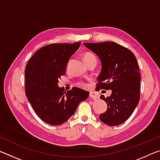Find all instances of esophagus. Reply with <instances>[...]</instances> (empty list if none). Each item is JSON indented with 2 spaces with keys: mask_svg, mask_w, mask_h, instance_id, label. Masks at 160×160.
Returning <instances> with one entry per match:
<instances>
[{
  "mask_svg": "<svg viewBox=\"0 0 160 160\" xmlns=\"http://www.w3.org/2000/svg\"><path fill=\"white\" fill-rule=\"evenodd\" d=\"M90 97L92 99H97V95H96V94L94 92H91L90 93Z\"/></svg>",
  "mask_w": 160,
  "mask_h": 160,
  "instance_id": "1",
  "label": "esophagus"
}]
</instances>
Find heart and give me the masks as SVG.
<instances>
[{"mask_svg": "<svg viewBox=\"0 0 160 160\" xmlns=\"http://www.w3.org/2000/svg\"><path fill=\"white\" fill-rule=\"evenodd\" d=\"M82 57H83L84 61H85L86 64L88 63L89 62H90V61H97L96 56H94V53H91V52H85V53H84ZM79 85H80V86H85V84L82 83V82H80L79 84Z\"/></svg>", "mask_w": 160, "mask_h": 160, "instance_id": "heart-1", "label": "heart"}]
</instances>
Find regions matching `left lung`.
Segmentation results:
<instances>
[{"mask_svg":"<svg viewBox=\"0 0 160 160\" xmlns=\"http://www.w3.org/2000/svg\"><path fill=\"white\" fill-rule=\"evenodd\" d=\"M96 54L102 63L97 88L112 90V94L100 96L107 109L99 119L108 126L123 123L134 112L140 100V74L132 51L115 42L83 43Z\"/></svg>","mask_w":160,"mask_h":160,"instance_id":"obj_1","label":"left lung"}]
</instances>
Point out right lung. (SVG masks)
Segmentation results:
<instances>
[{"label":"right lung","mask_w":160,"mask_h":160,"mask_svg":"<svg viewBox=\"0 0 160 160\" xmlns=\"http://www.w3.org/2000/svg\"><path fill=\"white\" fill-rule=\"evenodd\" d=\"M81 42L52 44L42 47L29 59L25 68V94L35 113L53 126L63 123L74 114L78 104L89 96L88 91L73 88L65 91L58 86L66 74L68 62Z\"/></svg>","instance_id":"obj_1"}]
</instances>
